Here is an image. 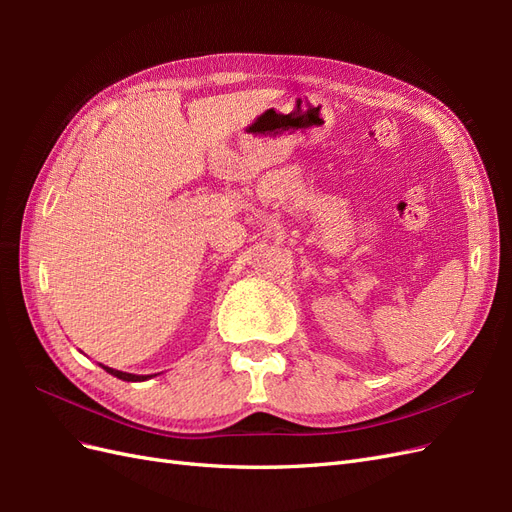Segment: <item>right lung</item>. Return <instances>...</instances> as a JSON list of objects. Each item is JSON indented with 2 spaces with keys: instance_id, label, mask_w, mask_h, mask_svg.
<instances>
[{
  "instance_id": "add662e5",
  "label": "right lung",
  "mask_w": 512,
  "mask_h": 512,
  "mask_svg": "<svg viewBox=\"0 0 512 512\" xmlns=\"http://www.w3.org/2000/svg\"><path fill=\"white\" fill-rule=\"evenodd\" d=\"M104 371H108V374L119 378V380H126V382H143L151 376H136V374H128V371H119V369H113V367H106V365H100Z\"/></svg>"
}]
</instances>
